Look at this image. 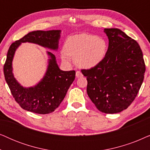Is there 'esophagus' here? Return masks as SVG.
<instances>
[{
    "mask_svg": "<svg viewBox=\"0 0 150 150\" xmlns=\"http://www.w3.org/2000/svg\"><path fill=\"white\" fill-rule=\"evenodd\" d=\"M76 76L77 78H81L83 76V74H82L80 71H76Z\"/></svg>",
    "mask_w": 150,
    "mask_h": 150,
    "instance_id": "34e87169",
    "label": "esophagus"
}]
</instances>
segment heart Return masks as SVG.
<instances>
[{
  "label": "heart",
  "mask_w": 150,
  "mask_h": 150,
  "mask_svg": "<svg viewBox=\"0 0 150 150\" xmlns=\"http://www.w3.org/2000/svg\"><path fill=\"white\" fill-rule=\"evenodd\" d=\"M61 54L63 61L75 58L80 67L91 68L99 64L106 56L107 44L103 39L91 34H78L67 39Z\"/></svg>",
  "instance_id": "b5f03b06"
}]
</instances>
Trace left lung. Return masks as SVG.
<instances>
[{"mask_svg":"<svg viewBox=\"0 0 150 150\" xmlns=\"http://www.w3.org/2000/svg\"><path fill=\"white\" fill-rule=\"evenodd\" d=\"M108 38L106 56L99 64L81 69L87 92L100 111L117 113L126 109L142 85L145 65L138 43L119 28H104Z\"/></svg>","mask_w":150,"mask_h":150,"instance_id":"8db88e82","label":"left lung"}]
</instances>
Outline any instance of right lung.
<instances>
[{
    "instance_id": "add662e5",
    "label": "right lung",
    "mask_w": 150,
    "mask_h": 150,
    "mask_svg": "<svg viewBox=\"0 0 150 150\" xmlns=\"http://www.w3.org/2000/svg\"><path fill=\"white\" fill-rule=\"evenodd\" d=\"M60 33V30L32 31L12 43L9 47L3 67L4 75L14 99L24 110L38 114H48L54 111L74 81L76 71L61 70L54 55L48 52L50 59L44 77L34 87H23L18 83L12 72V61L16 50L21 43L24 42L57 50Z\"/></svg>"
}]
</instances>
